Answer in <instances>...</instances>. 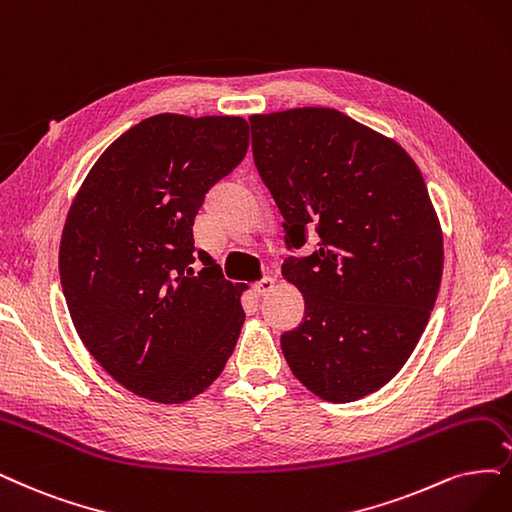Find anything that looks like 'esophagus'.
I'll return each instance as SVG.
<instances>
[{
  "label": "esophagus",
  "instance_id": "34e87169",
  "mask_svg": "<svg viewBox=\"0 0 512 512\" xmlns=\"http://www.w3.org/2000/svg\"><path fill=\"white\" fill-rule=\"evenodd\" d=\"M272 289H274V278H263V280H259V282H255V285H253V293L257 297H263V295L272 293Z\"/></svg>",
  "mask_w": 512,
  "mask_h": 512
}]
</instances>
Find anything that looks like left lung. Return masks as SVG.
Returning a JSON list of instances; mask_svg holds the SVG:
<instances>
[{
    "label": "left lung",
    "mask_w": 512,
    "mask_h": 512,
    "mask_svg": "<svg viewBox=\"0 0 512 512\" xmlns=\"http://www.w3.org/2000/svg\"><path fill=\"white\" fill-rule=\"evenodd\" d=\"M253 156L285 217L304 320L280 337L297 380L329 403L380 390L418 346L443 276V230L418 164L329 107L255 113Z\"/></svg>",
    "instance_id": "8db88e82"
}]
</instances>
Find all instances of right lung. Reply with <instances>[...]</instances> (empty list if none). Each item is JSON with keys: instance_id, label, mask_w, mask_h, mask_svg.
<instances>
[{"instance_id": "right-lung-1", "label": "right lung", "mask_w": 512, "mask_h": 512, "mask_svg": "<svg viewBox=\"0 0 512 512\" xmlns=\"http://www.w3.org/2000/svg\"><path fill=\"white\" fill-rule=\"evenodd\" d=\"M246 149L240 116L158 113L103 151L69 206L59 270L73 327L113 380L147 401H192L236 348L246 287L215 268L194 272L192 227Z\"/></svg>"}]
</instances>
